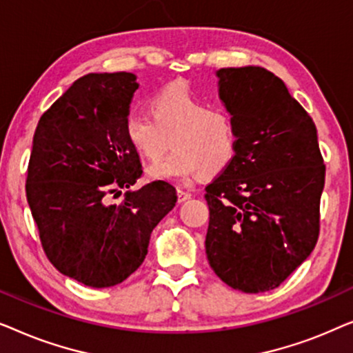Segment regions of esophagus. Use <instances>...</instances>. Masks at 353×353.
I'll return each instance as SVG.
<instances>
[{
    "label": "esophagus",
    "instance_id": "esophagus-1",
    "mask_svg": "<svg viewBox=\"0 0 353 353\" xmlns=\"http://www.w3.org/2000/svg\"><path fill=\"white\" fill-rule=\"evenodd\" d=\"M176 197H178V204H181V202L191 199V194H190V192H188V191L176 190Z\"/></svg>",
    "mask_w": 353,
    "mask_h": 353
}]
</instances>
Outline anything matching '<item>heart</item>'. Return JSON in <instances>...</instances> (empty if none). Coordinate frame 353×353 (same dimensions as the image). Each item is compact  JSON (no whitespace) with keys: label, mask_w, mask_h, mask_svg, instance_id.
Instances as JSON below:
<instances>
[{"label":"heart","mask_w":353,"mask_h":353,"mask_svg":"<svg viewBox=\"0 0 353 353\" xmlns=\"http://www.w3.org/2000/svg\"><path fill=\"white\" fill-rule=\"evenodd\" d=\"M148 114L132 110L123 120V133L134 151L156 161L148 168L151 180H190L215 176L226 170L238 152L239 133L234 119L197 98L185 85H170L149 101Z\"/></svg>","instance_id":"1"}]
</instances>
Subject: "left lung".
<instances>
[{"instance_id":"obj_1","label":"left lung","mask_w":353,"mask_h":353,"mask_svg":"<svg viewBox=\"0 0 353 353\" xmlns=\"http://www.w3.org/2000/svg\"><path fill=\"white\" fill-rule=\"evenodd\" d=\"M216 77L239 144L231 165L205 188L207 260L233 289L272 291L318 241L326 167L316 127L263 67H228Z\"/></svg>"}]
</instances>
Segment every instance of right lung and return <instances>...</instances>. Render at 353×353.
I'll list each match as a JSON object with an SVG mask.
<instances>
[{"instance_id": "obj_1", "label": "right lung", "mask_w": 353, "mask_h": 353, "mask_svg": "<svg viewBox=\"0 0 353 353\" xmlns=\"http://www.w3.org/2000/svg\"><path fill=\"white\" fill-rule=\"evenodd\" d=\"M130 72L81 77L45 114L33 134L27 201L50 262L90 288H110L137 272L176 191L141 176L139 156L123 133L138 90Z\"/></svg>"}]
</instances>
